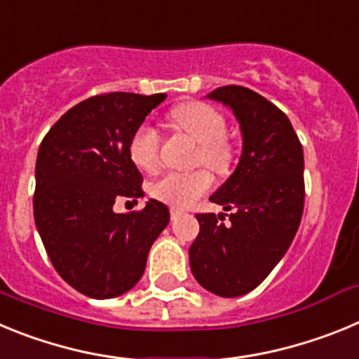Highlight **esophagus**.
Returning a JSON list of instances; mask_svg holds the SVG:
<instances>
[{
	"label": "esophagus",
	"instance_id": "esophagus-1",
	"mask_svg": "<svg viewBox=\"0 0 359 359\" xmlns=\"http://www.w3.org/2000/svg\"><path fill=\"white\" fill-rule=\"evenodd\" d=\"M183 214V210L182 208H177V207H170V217L172 219H176V217H180V215Z\"/></svg>",
	"mask_w": 359,
	"mask_h": 359
}]
</instances>
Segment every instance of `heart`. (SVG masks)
Instances as JSON below:
<instances>
[{"label": "heart", "instance_id": "heart-1", "mask_svg": "<svg viewBox=\"0 0 359 359\" xmlns=\"http://www.w3.org/2000/svg\"><path fill=\"white\" fill-rule=\"evenodd\" d=\"M170 123L187 133L199 144L196 165H205L217 174H224L233 163V147L226 138V120L208 104L187 102L170 111ZM161 136L156 129L142 123L129 140V158L138 169L154 172L160 167ZM212 185L210 174L205 169L190 172H167L151 185V194L172 207H189L207 194Z\"/></svg>", "mask_w": 359, "mask_h": 359}]
</instances>
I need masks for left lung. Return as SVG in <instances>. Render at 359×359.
Returning a JSON list of instances; mask_svg holds the SVG:
<instances>
[{
	"mask_svg": "<svg viewBox=\"0 0 359 359\" xmlns=\"http://www.w3.org/2000/svg\"><path fill=\"white\" fill-rule=\"evenodd\" d=\"M208 98L233 111L243 133L236 172L210 196L223 214H198L199 233L189 250L190 269L205 290L241 297L278 264L304 212V151L286 113L243 86H223Z\"/></svg>",
	"mask_w": 359,
	"mask_h": 359,
	"instance_id": "left-lung-1",
	"label": "left lung"
}]
</instances>
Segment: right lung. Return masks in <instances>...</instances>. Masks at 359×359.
<instances>
[{
    "instance_id": "right-lung-1",
    "label": "right lung",
    "mask_w": 359,
    "mask_h": 359,
    "mask_svg": "<svg viewBox=\"0 0 359 359\" xmlns=\"http://www.w3.org/2000/svg\"><path fill=\"white\" fill-rule=\"evenodd\" d=\"M165 98L95 95L66 111L39 145L36 226L57 273L86 297L104 300L131 290L169 224V208L156 199L131 214L113 212L116 198L144 196L129 140Z\"/></svg>"
}]
</instances>
